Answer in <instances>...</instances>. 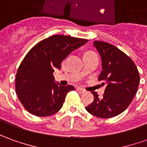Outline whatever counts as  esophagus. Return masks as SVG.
I'll list each match as a JSON object with an SVG mask.
<instances>
[{
  "label": "esophagus",
  "instance_id": "esophagus-1",
  "mask_svg": "<svg viewBox=\"0 0 147 147\" xmlns=\"http://www.w3.org/2000/svg\"><path fill=\"white\" fill-rule=\"evenodd\" d=\"M76 90H77L79 92H80V93H83V92H85V90H84V89H83V88H76Z\"/></svg>",
  "mask_w": 147,
  "mask_h": 147
}]
</instances>
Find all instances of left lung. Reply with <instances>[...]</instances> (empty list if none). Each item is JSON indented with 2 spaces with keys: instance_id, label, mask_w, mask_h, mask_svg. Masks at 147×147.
Returning a JSON list of instances; mask_svg holds the SVG:
<instances>
[{
  "instance_id": "left-lung-1",
  "label": "left lung",
  "mask_w": 147,
  "mask_h": 147,
  "mask_svg": "<svg viewBox=\"0 0 147 147\" xmlns=\"http://www.w3.org/2000/svg\"><path fill=\"white\" fill-rule=\"evenodd\" d=\"M102 63L99 80L105 85L103 97L96 92L93 102L85 109L92 115L100 118H110L119 115L131 103L136 95L140 77L131 59L113 45L94 41Z\"/></svg>"
}]
</instances>
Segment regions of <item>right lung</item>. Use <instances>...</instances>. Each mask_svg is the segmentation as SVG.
<instances>
[{
  "instance_id": "right-lung-1",
  "label": "right lung",
  "mask_w": 147,
  "mask_h": 147,
  "mask_svg": "<svg viewBox=\"0 0 147 147\" xmlns=\"http://www.w3.org/2000/svg\"><path fill=\"white\" fill-rule=\"evenodd\" d=\"M88 40L66 35H53L39 42L25 56L16 76V92L30 113L47 117L63 107L71 85L55 83L53 72L60 69L61 63L70 53Z\"/></svg>"
}]
</instances>
